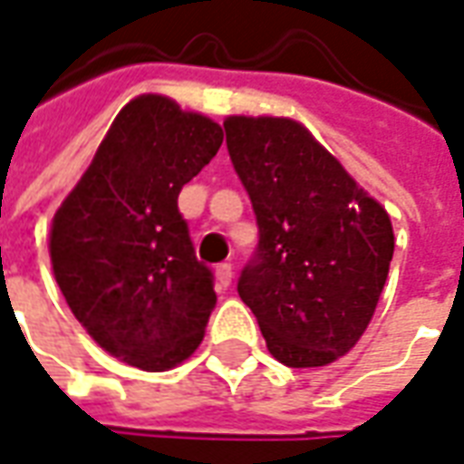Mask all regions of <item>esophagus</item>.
I'll return each mask as SVG.
<instances>
[{
    "instance_id": "34e87169",
    "label": "esophagus",
    "mask_w": 464,
    "mask_h": 464,
    "mask_svg": "<svg viewBox=\"0 0 464 464\" xmlns=\"http://www.w3.org/2000/svg\"><path fill=\"white\" fill-rule=\"evenodd\" d=\"M216 279H218V286H223V289L231 285V282H233V266H231V264H218V266H216Z\"/></svg>"
}]
</instances>
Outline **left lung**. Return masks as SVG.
Here are the masks:
<instances>
[{"instance_id": "obj_1", "label": "left lung", "mask_w": 464, "mask_h": 464, "mask_svg": "<svg viewBox=\"0 0 464 464\" xmlns=\"http://www.w3.org/2000/svg\"><path fill=\"white\" fill-rule=\"evenodd\" d=\"M223 129L258 226L238 295L279 363H333L376 312L393 256L389 213L297 121L228 116Z\"/></svg>"}]
</instances>
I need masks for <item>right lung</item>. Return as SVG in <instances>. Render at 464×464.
I'll list each match as a JSON object with an SVG mask.
<instances>
[{"instance_id": "obj_1", "label": "right lung", "mask_w": 464, "mask_h": 464, "mask_svg": "<svg viewBox=\"0 0 464 464\" xmlns=\"http://www.w3.org/2000/svg\"><path fill=\"white\" fill-rule=\"evenodd\" d=\"M220 144L208 116L152 93L129 101L53 218V274L75 320L141 371L192 355L216 307L178 195Z\"/></svg>"}]
</instances>
